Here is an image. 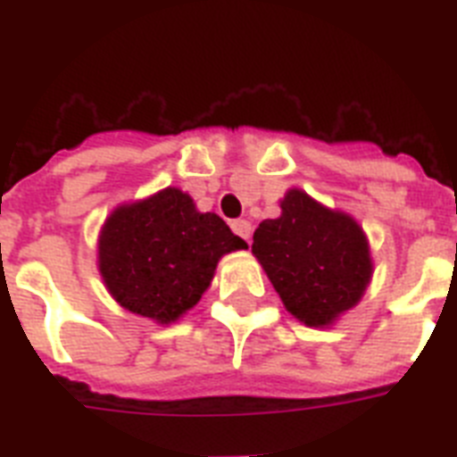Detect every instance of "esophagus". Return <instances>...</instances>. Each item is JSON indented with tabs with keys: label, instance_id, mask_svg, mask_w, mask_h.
Returning <instances> with one entry per match:
<instances>
[{
	"label": "esophagus",
	"instance_id": "1",
	"mask_svg": "<svg viewBox=\"0 0 457 457\" xmlns=\"http://www.w3.org/2000/svg\"><path fill=\"white\" fill-rule=\"evenodd\" d=\"M229 228H232V232L235 235H239L244 241H251V222L244 220V218H239V220H232L229 222Z\"/></svg>",
	"mask_w": 457,
	"mask_h": 457
}]
</instances>
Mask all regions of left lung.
Returning a JSON list of instances; mask_svg holds the SVG:
<instances>
[{
	"label": "left lung",
	"instance_id": "obj_1",
	"mask_svg": "<svg viewBox=\"0 0 457 457\" xmlns=\"http://www.w3.org/2000/svg\"><path fill=\"white\" fill-rule=\"evenodd\" d=\"M251 251L288 312L307 326L331 324L357 305L370 279L361 228L300 190L284 196L279 218L258 225Z\"/></svg>",
	"mask_w": 457,
	"mask_h": 457
}]
</instances>
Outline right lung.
<instances>
[{
	"label": "right lung",
	"instance_id": "obj_1",
	"mask_svg": "<svg viewBox=\"0 0 457 457\" xmlns=\"http://www.w3.org/2000/svg\"><path fill=\"white\" fill-rule=\"evenodd\" d=\"M246 248L216 213H199L187 195L166 187L121 206L100 232V274L129 312L169 324L199 303L220 255Z\"/></svg>",
	"mask_w": 457,
	"mask_h": 457
}]
</instances>
